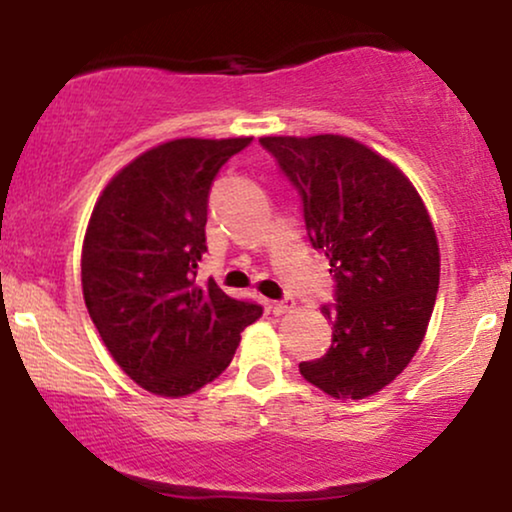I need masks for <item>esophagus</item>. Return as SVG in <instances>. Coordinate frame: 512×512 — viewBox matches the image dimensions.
I'll return each mask as SVG.
<instances>
[{"mask_svg":"<svg viewBox=\"0 0 512 512\" xmlns=\"http://www.w3.org/2000/svg\"><path fill=\"white\" fill-rule=\"evenodd\" d=\"M270 310H272V314H286V312H291L293 310V300H272V305H270Z\"/></svg>","mask_w":512,"mask_h":512,"instance_id":"obj_1","label":"esophagus"}]
</instances>
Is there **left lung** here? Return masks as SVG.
Returning a JSON list of instances; mask_svg holds the SVG:
<instances>
[{
    "label": "left lung",
    "instance_id": "left-lung-1",
    "mask_svg": "<svg viewBox=\"0 0 512 512\" xmlns=\"http://www.w3.org/2000/svg\"><path fill=\"white\" fill-rule=\"evenodd\" d=\"M296 188L314 249L333 272V342L300 375L335 398L375 394L403 373L436 305L440 256L424 202L405 174L340 135L263 137Z\"/></svg>",
    "mask_w": 512,
    "mask_h": 512
}]
</instances>
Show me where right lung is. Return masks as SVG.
I'll return each mask as SVG.
<instances>
[{
	"label": "right lung",
	"instance_id": "add662e5",
	"mask_svg": "<svg viewBox=\"0 0 512 512\" xmlns=\"http://www.w3.org/2000/svg\"><path fill=\"white\" fill-rule=\"evenodd\" d=\"M251 137L174 139L123 167L97 200L81 256L90 319L118 366L151 394L188 396L219 377L263 314L195 275L212 181Z\"/></svg>",
	"mask_w": 512,
	"mask_h": 512
}]
</instances>
